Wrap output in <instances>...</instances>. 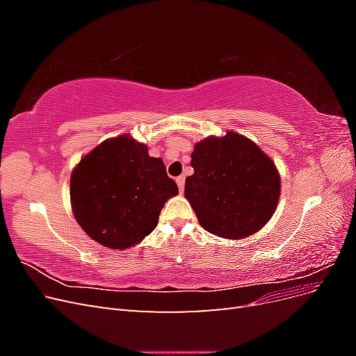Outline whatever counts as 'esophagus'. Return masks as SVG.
<instances>
[{
	"mask_svg": "<svg viewBox=\"0 0 356 356\" xmlns=\"http://www.w3.org/2000/svg\"><path fill=\"white\" fill-rule=\"evenodd\" d=\"M177 184H178V188H179V191L182 193L184 191V184H186V178L184 177H178L177 178Z\"/></svg>",
	"mask_w": 356,
	"mask_h": 356,
	"instance_id": "esophagus-1",
	"label": "esophagus"
}]
</instances>
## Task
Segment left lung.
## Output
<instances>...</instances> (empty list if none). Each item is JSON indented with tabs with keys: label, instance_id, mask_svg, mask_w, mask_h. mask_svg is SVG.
I'll use <instances>...</instances> for the list:
<instances>
[{
	"label": "left lung",
	"instance_id": "1",
	"mask_svg": "<svg viewBox=\"0 0 356 356\" xmlns=\"http://www.w3.org/2000/svg\"><path fill=\"white\" fill-rule=\"evenodd\" d=\"M191 166L184 195L207 232L242 239L272 218L281 195L279 174L248 138L227 132L203 139L191 153Z\"/></svg>",
	"mask_w": 356,
	"mask_h": 356
}]
</instances>
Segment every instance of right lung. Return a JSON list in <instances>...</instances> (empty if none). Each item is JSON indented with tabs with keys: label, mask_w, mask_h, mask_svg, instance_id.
<instances>
[{
	"label": "right lung",
	"mask_w": 356,
	"mask_h": 356,
	"mask_svg": "<svg viewBox=\"0 0 356 356\" xmlns=\"http://www.w3.org/2000/svg\"><path fill=\"white\" fill-rule=\"evenodd\" d=\"M74 217L93 241L124 250L154 230L165 202L178 195L160 157L127 136L104 141L71 175Z\"/></svg>",
	"instance_id": "right-lung-1"
}]
</instances>
